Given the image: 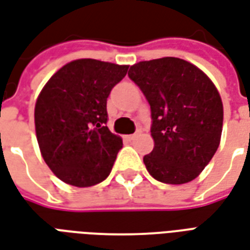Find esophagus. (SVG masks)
<instances>
[{
    "label": "esophagus",
    "mask_w": 250,
    "mask_h": 250,
    "mask_svg": "<svg viewBox=\"0 0 250 250\" xmlns=\"http://www.w3.org/2000/svg\"><path fill=\"white\" fill-rule=\"evenodd\" d=\"M136 138H138V134L127 135V136H125V139H127V140H134V139H136Z\"/></svg>",
    "instance_id": "esophagus-1"
}]
</instances>
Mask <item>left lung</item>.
I'll use <instances>...</instances> for the list:
<instances>
[{
	"instance_id": "1",
	"label": "left lung",
	"mask_w": 250,
	"mask_h": 250,
	"mask_svg": "<svg viewBox=\"0 0 250 250\" xmlns=\"http://www.w3.org/2000/svg\"><path fill=\"white\" fill-rule=\"evenodd\" d=\"M128 77L151 107L155 147L143 158L149 175L166 184L196 179L219 148L224 111L217 88L195 64L173 57L135 63Z\"/></svg>"
}]
</instances>
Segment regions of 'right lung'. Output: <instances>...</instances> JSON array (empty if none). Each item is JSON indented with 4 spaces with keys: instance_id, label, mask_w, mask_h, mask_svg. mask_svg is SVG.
Returning <instances> with one entry per match:
<instances>
[{
    "instance_id": "right-lung-1",
    "label": "right lung",
    "mask_w": 250,
    "mask_h": 250,
    "mask_svg": "<svg viewBox=\"0 0 250 250\" xmlns=\"http://www.w3.org/2000/svg\"><path fill=\"white\" fill-rule=\"evenodd\" d=\"M128 66L77 59L49 79L34 110L37 140L55 176L91 187L110 175L123 146L107 127V98Z\"/></svg>"
}]
</instances>
